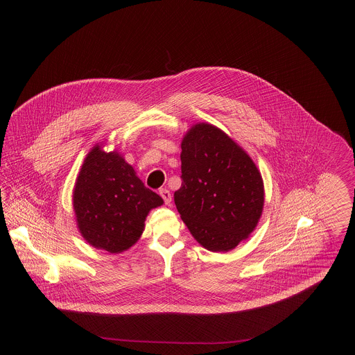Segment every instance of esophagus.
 <instances>
[{
	"label": "esophagus",
	"instance_id": "obj_1",
	"mask_svg": "<svg viewBox=\"0 0 355 355\" xmlns=\"http://www.w3.org/2000/svg\"><path fill=\"white\" fill-rule=\"evenodd\" d=\"M159 196L162 197L164 202L166 203V205H170V202H171V194H170L168 189H159Z\"/></svg>",
	"mask_w": 355,
	"mask_h": 355
}]
</instances>
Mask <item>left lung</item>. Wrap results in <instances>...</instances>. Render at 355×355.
<instances>
[{"label": "left lung", "instance_id": "8db88e82", "mask_svg": "<svg viewBox=\"0 0 355 355\" xmlns=\"http://www.w3.org/2000/svg\"><path fill=\"white\" fill-rule=\"evenodd\" d=\"M181 148L177 210L205 249L229 252L248 238L262 214L261 173L229 135L210 123L194 125Z\"/></svg>", "mask_w": 355, "mask_h": 355}]
</instances>
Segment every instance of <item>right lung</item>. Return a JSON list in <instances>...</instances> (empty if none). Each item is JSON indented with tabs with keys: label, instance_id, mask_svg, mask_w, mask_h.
<instances>
[{
	"label": "right lung",
	"instance_id": "right-lung-1",
	"mask_svg": "<svg viewBox=\"0 0 355 355\" xmlns=\"http://www.w3.org/2000/svg\"><path fill=\"white\" fill-rule=\"evenodd\" d=\"M162 198L135 175L119 153L92 149L73 191L78 229L94 248L121 253L141 236L148 213Z\"/></svg>",
	"mask_w": 355,
	"mask_h": 355
}]
</instances>
